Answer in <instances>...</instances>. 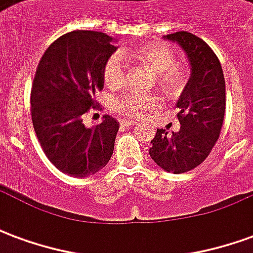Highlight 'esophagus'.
<instances>
[{
  "label": "esophagus",
  "mask_w": 253,
  "mask_h": 253,
  "mask_svg": "<svg viewBox=\"0 0 253 253\" xmlns=\"http://www.w3.org/2000/svg\"><path fill=\"white\" fill-rule=\"evenodd\" d=\"M119 123H121L122 127H134V126H135V125H137L135 122L126 121V119H122V121L119 122Z\"/></svg>",
  "instance_id": "obj_1"
}]
</instances>
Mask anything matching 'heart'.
<instances>
[{
	"label": "heart",
	"instance_id": "1",
	"mask_svg": "<svg viewBox=\"0 0 253 253\" xmlns=\"http://www.w3.org/2000/svg\"><path fill=\"white\" fill-rule=\"evenodd\" d=\"M126 58L141 62L156 72V80L167 93H179L186 84V73L176 65L175 52L163 43H149L130 48L125 52H115L103 66V80L108 88H121L126 83ZM160 104V97L154 93L127 92L116 97L112 107L116 112L130 118H142Z\"/></svg>",
	"mask_w": 253,
	"mask_h": 253
}]
</instances>
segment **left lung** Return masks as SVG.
Instances as JSON below:
<instances>
[{
  "label": "left lung",
  "mask_w": 253,
  "mask_h": 253,
  "mask_svg": "<svg viewBox=\"0 0 253 253\" xmlns=\"http://www.w3.org/2000/svg\"><path fill=\"white\" fill-rule=\"evenodd\" d=\"M186 52L191 76L176 103L180 130L157 128L149 154L160 168L184 173L202 164L221 132L225 115V78L217 55L201 38L186 31L164 36Z\"/></svg>",
  "instance_id": "obj_1"
}]
</instances>
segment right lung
Listing matches in <instances>:
<instances>
[{
  "mask_svg": "<svg viewBox=\"0 0 253 253\" xmlns=\"http://www.w3.org/2000/svg\"><path fill=\"white\" fill-rule=\"evenodd\" d=\"M114 42L97 31H73L50 44L36 69L32 125L48 160L66 175H94L114 152L119 122L104 115L97 126L83 123L96 107L94 92L104 88L103 66L118 48Z\"/></svg>",
  "mask_w": 253,
  "mask_h": 253,
  "instance_id": "add662e5",
  "label": "right lung"
}]
</instances>
